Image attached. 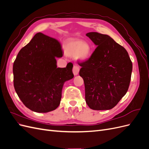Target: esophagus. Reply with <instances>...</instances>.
<instances>
[{"instance_id":"1","label":"esophagus","mask_w":149,"mask_h":149,"mask_svg":"<svg viewBox=\"0 0 149 149\" xmlns=\"http://www.w3.org/2000/svg\"><path fill=\"white\" fill-rule=\"evenodd\" d=\"M79 68L78 66H74L73 68V72L74 75L76 76L78 75L79 73Z\"/></svg>"}]
</instances>
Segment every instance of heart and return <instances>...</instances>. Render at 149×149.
Here are the masks:
<instances>
[{
    "label": "heart",
    "mask_w": 149,
    "mask_h": 149,
    "mask_svg": "<svg viewBox=\"0 0 149 149\" xmlns=\"http://www.w3.org/2000/svg\"><path fill=\"white\" fill-rule=\"evenodd\" d=\"M66 55L74 56L77 60L85 61L91 55V47L87 42H83L79 39H71L65 47Z\"/></svg>",
    "instance_id": "obj_1"
}]
</instances>
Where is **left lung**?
<instances>
[{"instance_id": "obj_1", "label": "left lung", "mask_w": 149, "mask_h": 149, "mask_svg": "<svg viewBox=\"0 0 149 149\" xmlns=\"http://www.w3.org/2000/svg\"><path fill=\"white\" fill-rule=\"evenodd\" d=\"M86 36L97 47L88 60L79 63L86 102L93 110H109L127 91L132 61L126 49L109 35L89 32Z\"/></svg>"}]
</instances>
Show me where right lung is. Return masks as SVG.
Here are the masks:
<instances>
[{
    "label": "right lung",
    "instance_id": "obj_1",
    "mask_svg": "<svg viewBox=\"0 0 149 149\" xmlns=\"http://www.w3.org/2000/svg\"><path fill=\"white\" fill-rule=\"evenodd\" d=\"M62 56L60 42L42 33L18 53L13 65V85L29 109L45 113L59 106L65 82L74 77L71 63L57 68L56 58Z\"/></svg>",
    "mask_w": 149,
    "mask_h": 149
}]
</instances>
